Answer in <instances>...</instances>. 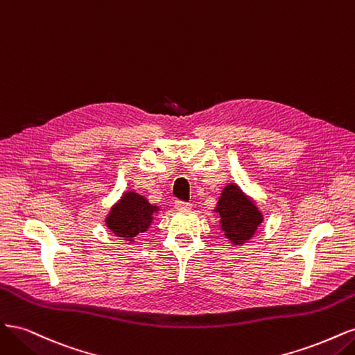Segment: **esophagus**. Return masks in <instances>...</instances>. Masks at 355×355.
<instances>
[{
    "label": "esophagus",
    "mask_w": 355,
    "mask_h": 355,
    "mask_svg": "<svg viewBox=\"0 0 355 355\" xmlns=\"http://www.w3.org/2000/svg\"><path fill=\"white\" fill-rule=\"evenodd\" d=\"M175 207L178 209V210H188V209H191V202H185V201H175Z\"/></svg>",
    "instance_id": "1"
}]
</instances>
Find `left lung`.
Here are the masks:
<instances>
[{"label": "left lung", "instance_id": "1", "mask_svg": "<svg viewBox=\"0 0 355 355\" xmlns=\"http://www.w3.org/2000/svg\"><path fill=\"white\" fill-rule=\"evenodd\" d=\"M219 228L231 245L240 247L249 243L263 222V213L253 197L244 192L235 182L222 188L216 207Z\"/></svg>", "mask_w": 355, "mask_h": 355}]
</instances>
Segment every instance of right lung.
I'll list each match as a JSON object with an SVG mask.
<instances>
[{"label": "right lung", "mask_w": 355, "mask_h": 355, "mask_svg": "<svg viewBox=\"0 0 355 355\" xmlns=\"http://www.w3.org/2000/svg\"><path fill=\"white\" fill-rule=\"evenodd\" d=\"M159 210L161 207L149 202L145 196L127 189L112 204L105 216V225L116 239L135 243L136 235L148 231Z\"/></svg>", "instance_id": "1"}]
</instances>
